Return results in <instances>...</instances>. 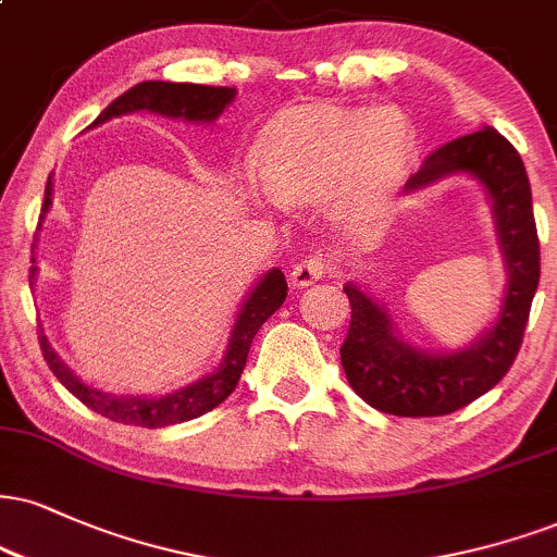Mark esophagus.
<instances>
[{"label": "esophagus", "mask_w": 557, "mask_h": 557, "mask_svg": "<svg viewBox=\"0 0 557 557\" xmlns=\"http://www.w3.org/2000/svg\"><path fill=\"white\" fill-rule=\"evenodd\" d=\"M330 272H332V261L326 257H321V253H313V257L298 261V264L293 267V270H290V285L293 287H308L311 283H317V280L326 277Z\"/></svg>", "instance_id": "1"}]
</instances>
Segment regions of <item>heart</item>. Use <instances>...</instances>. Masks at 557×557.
I'll return each mask as SVG.
<instances>
[{
    "mask_svg": "<svg viewBox=\"0 0 557 557\" xmlns=\"http://www.w3.org/2000/svg\"><path fill=\"white\" fill-rule=\"evenodd\" d=\"M414 134L397 109L319 103L274 116L253 150V178L277 205L330 197L345 220L371 214L405 178Z\"/></svg>",
    "mask_w": 557,
    "mask_h": 557,
    "instance_id": "b5f03b06",
    "label": "heart"
}]
</instances>
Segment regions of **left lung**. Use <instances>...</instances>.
<instances>
[{
    "label": "left lung",
    "instance_id": "left-lung-1",
    "mask_svg": "<svg viewBox=\"0 0 557 557\" xmlns=\"http://www.w3.org/2000/svg\"><path fill=\"white\" fill-rule=\"evenodd\" d=\"M470 173L493 202L495 227L504 249L508 283L495 324L457 352H425L397 337L386 308L358 285L347 283L350 330L339 358L360 399L399 418H435L457 412L506 376L519 352L529 308L540 285V238L532 189L516 147L493 126L441 145L407 181V191Z\"/></svg>",
    "mask_w": 557,
    "mask_h": 557
}]
</instances>
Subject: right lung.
Wrapping results in <instances>:
<instances>
[{"instance_id": "1", "label": "right lung", "mask_w": 557, "mask_h": 557, "mask_svg": "<svg viewBox=\"0 0 557 557\" xmlns=\"http://www.w3.org/2000/svg\"><path fill=\"white\" fill-rule=\"evenodd\" d=\"M236 98V87H212V85H191V83H163V79H147L129 87L124 96H119L109 109L100 111V116L92 122V126L106 124L109 119L126 116L134 111H150L160 113V116L169 119H184V122H197V124H210L220 113L225 111L227 103H233ZM51 176L46 181V194L41 212L46 214L51 207ZM41 214V218H44ZM38 267L30 270V280L36 274ZM287 296V283L285 274L274 267L253 285L249 298L240 306L236 324L231 330V339H227V350L220 360V366L214 368L210 376L194 381V384L178 388V392L165 394V397H116V394H106L100 388H90L83 384L70 368L64 366V360L53 352V347L46 339V334H38V343H41L44 358L62 384L70 388V394L83 401L85 407L96 410L103 418L113 420V423L124 425H139V428H165L186 423V420L199 418V414L214 410L220 401L231 397V392L236 388L240 373H244L246 358H249L251 339L257 337L259 326L283 306Z\"/></svg>"}]
</instances>
